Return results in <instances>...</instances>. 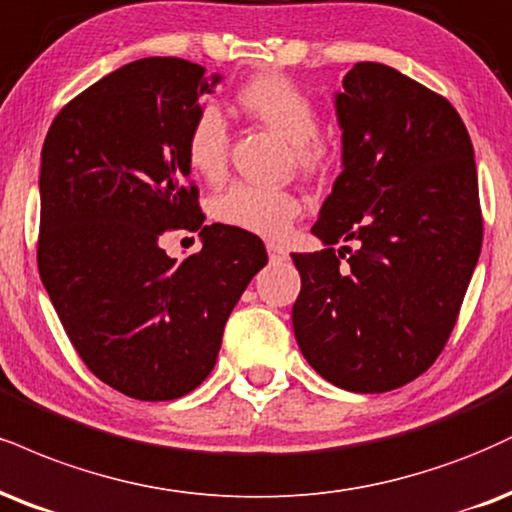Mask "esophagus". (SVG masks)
<instances>
[{"mask_svg":"<svg viewBox=\"0 0 512 512\" xmlns=\"http://www.w3.org/2000/svg\"><path fill=\"white\" fill-rule=\"evenodd\" d=\"M267 252H269V260H272V262H281V260H286V257H288V250L283 248L281 243H274V240H269V243H267Z\"/></svg>","mask_w":512,"mask_h":512,"instance_id":"1","label":"esophagus"}]
</instances>
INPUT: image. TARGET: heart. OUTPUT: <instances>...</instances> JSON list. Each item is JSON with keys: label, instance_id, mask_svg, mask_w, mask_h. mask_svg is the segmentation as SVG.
Masks as SVG:
<instances>
[{"label": "heart", "instance_id": "heart-1", "mask_svg": "<svg viewBox=\"0 0 512 512\" xmlns=\"http://www.w3.org/2000/svg\"><path fill=\"white\" fill-rule=\"evenodd\" d=\"M236 104L250 119L272 128L288 140L291 164L305 178H317L334 162V145L319 133L317 102L283 73H260L236 92ZM231 150V128L214 104H200L190 116L183 152L190 169L207 181L226 174ZM212 217L233 229L279 238L300 214V200L288 188L255 183H231L212 197Z\"/></svg>", "mask_w": 512, "mask_h": 512}]
</instances>
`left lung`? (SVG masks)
Segmentation results:
<instances>
[{
  "label": "left lung",
  "mask_w": 512,
  "mask_h": 512,
  "mask_svg": "<svg viewBox=\"0 0 512 512\" xmlns=\"http://www.w3.org/2000/svg\"><path fill=\"white\" fill-rule=\"evenodd\" d=\"M343 171L293 252V329L338 389L384 393L434 365L482 250L477 166L453 104L391 66L362 61L336 95ZM353 242L336 253L333 245Z\"/></svg>",
  "instance_id": "left-lung-1"
}]
</instances>
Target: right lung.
Masks as SVG:
<instances>
[{
	"label": "right lung",
	"instance_id": "add662e5",
	"mask_svg": "<svg viewBox=\"0 0 512 512\" xmlns=\"http://www.w3.org/2000/svg\"><path fill=\"white\" fill-rule=\"evenodd\" d=\"M217 80L186 59H138L64 104L42 145L40 279L85 367L135 400L207 379L267 264L255 233L202 226L183 138ZM174 230H200L203 250L171 261L161 238Z\"/></svg>",
	"mask_w": 512,
	"mask_h": 512
}]
</instances>
